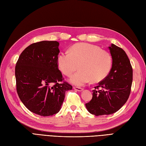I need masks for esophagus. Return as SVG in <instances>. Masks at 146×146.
<instances>
[{
	"instance_id": "34e87169",
	"label": "esophagus",
	"mask_w": 146,
	"mask_h": 146,
	"mask_svg": "<svg viewBox=\"0 0 146 146\" xmlns=\"http://www.w3.org/2000/svg\"><path fill=\"white\" fill-rule=\"evenodd\" d=\"M74 89L75 90H76L77 91H79V92H81L82 91H83V89L82 88H80V87H74Z\"/></svg>"
}]
</instances>
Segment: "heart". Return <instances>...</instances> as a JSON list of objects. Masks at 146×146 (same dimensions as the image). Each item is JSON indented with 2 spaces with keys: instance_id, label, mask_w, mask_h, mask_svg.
I'll return each mask as SVG.
<instances>
[{
  "instance_id": "heart-1",
  "label": "heart",
  "mask_w": 146,
  "mask_h": 146,
  "mask_svg": "<svg viewBox=\"0 0 146 146\" xmlns=\"http://www.w3.org/2000/svg\"><path fill=\"white\" fill-rule=\"evenodd\" d=\"M60 70L69 76L77 68L79 71L70 77L69 81L76 86L102 80L110 71L111 57L107 51L95 45L80 43L72 46L69 51L61 52L57 58Z\"/></svg>"
}]
</instances>
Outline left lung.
I'll list each match as a JSON object with an SVG mask.
<instances>
[{"mask_svg": "<svg viewBox=\"0 0 146 146\" xmlns=\"http://www.w3.org/2000/svg\"><path fill=\"white\" fill-rule=\"evenodd\" d=\"M108 48L112 68L92 91L91 100L85 104L88 111L97 116L111 114L121 109L129 99L133 80V69L125 51L114 44Z\"/></svg>", "mask_w": 146, "mask_h": 146, "instance_id": "8db88e82", "label": "left lung"}]
</instances>
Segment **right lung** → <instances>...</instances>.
Masks as SVG:
<instances>
[{
  "label": "right lung",
  "mask_w": 146,
  "mask_h": 146,
  "mask_svg": "<svg viewBox=\"0 0 146 146\" xmlns=\"http://www.w3.org/2000/svg\"><path fill=\"white\" fill-rule=\"evenodd\" d=\"M59 42L42 41L30 45L21 53L15 68L16 90L22 102L41 116L58 113L65 92L72 90L58 68Z\"/></svg>",
  "instance_id": "obj_1"
}]
</instances>
